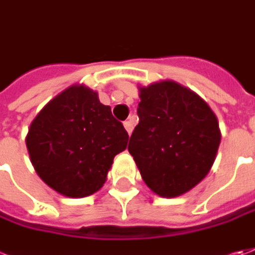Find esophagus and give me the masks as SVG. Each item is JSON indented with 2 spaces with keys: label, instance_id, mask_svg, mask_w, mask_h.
I'll use <instances>...</instances> for the list:
<instances>
[{
  "label": "esophagus",
  "instance_id": "esophagus-1",
  "mask_svg": "<svg viewBox=\"0 0 255 255\" xmlns=\"http://www.w3.org/2000/svg\"><path fill=\"white\" fill-rule=\"evenodd\" d=\"M124 126H125V129L128 130V133L130 134L131 131H133V124H131V121H126V122L124 124Z\"/></svg>",
  "mask_w": 255,
  "mask_h": 255
}]
</instances>
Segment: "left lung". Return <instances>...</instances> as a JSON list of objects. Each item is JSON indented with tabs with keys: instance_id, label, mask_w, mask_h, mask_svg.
<instances>
[{
	"instance_id": "left-lung-1",
	"label": "left lung",
	"mask_w": 255,
	"mask_h": 255,
	"mask_svg": "<svg viewBox=\"0 0 255 255\" xmlns=\"http://www.w3.org/2000/svg\"><path fill=\"white\" fill-rule=\"evenodd\" d=\"M139 125L128 150L153 192L175 198L198 185L218 153L220 130L205 101L175 81L140 88Z\"/></svg>"
}]
</instances>
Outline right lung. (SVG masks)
<instances>
[{
	"label": "right lung",
	"mask_w": 255,
	"mask_h": 255,
	"mask_svg": "<svg viewBox=\"0 0 255 255\" xmlns=\"http://www.w3.org/2000/svg\"><path fill=\"white\" fill-rule=\"evenodd\" d=\"M129 134L111 107L85 85L60 92L30 124L26 147L36 172L68 198L100 191L116 154L128 146Z\"/></svg>",
	"instance_id": "1"
}]
</instances>
